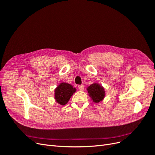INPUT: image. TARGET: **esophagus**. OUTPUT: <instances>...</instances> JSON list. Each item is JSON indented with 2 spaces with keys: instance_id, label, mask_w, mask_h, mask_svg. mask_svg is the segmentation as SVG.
<instances>
[{
  "instance_id": "esophagus-1",
  "label": "esophagus",
  "mask_w": 155,
  "mask_h": 155,
  "mask_svg": "<svg viewBox=\"0 0 155 155\" xmlns=\"http://www.w3.org/2000/svg\"><path fill=\"white\" fill-rule=\"evenodd\" d=\"M78 88H79V90L83 91V90H84V85H83V84H81V85H79V86H78Z\"/></svg>"
}]
</instances>
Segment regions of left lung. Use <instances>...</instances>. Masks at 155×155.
Wrapping results in <instances>:
<instances>
[{
	"mask_svg": "<svg viewBox=\"0 0 155 155\" xmlns=\"http://www.w3.org/2000/svg\"><path fill=\"white\" fill-rule=\"evenodd\" d=\"M88 95L91 98V101L95 103H98L102 101L106 95V91L104 88L101 84L94 83L90 84L86 88Z\"/></svg>",
	"mask_w": 155,
	"mask_h": 155,
	"instance_id": "8db88e82",
	"label": "left lung"
}]
</instances>
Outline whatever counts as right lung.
<instances>
[{"label": "right lung", "instance_id": "right-lung-1", "mask_svg": "<svg viewBox=\"0 0 155 155\" xmlns=\"http://www.w3.org/2000/svg\"><path fill=\"white\" fill-rule=\"evenodd\" d=\"M76 91V88H74L71 84L61 83L54 89L55 101L61 106H65Z\"/></svg>", "mask_w": 155, "mask_h": 155}]
</instances>
